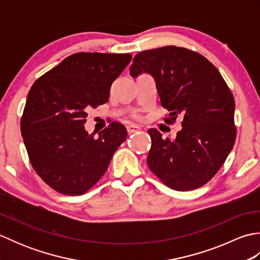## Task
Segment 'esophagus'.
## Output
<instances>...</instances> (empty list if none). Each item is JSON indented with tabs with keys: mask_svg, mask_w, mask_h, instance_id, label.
Instances as JSON below:
<instances>
[{
	"mask_svg": "<svg viewBox=\"0 0 260 260\" xmlns=\"http://www.w3.org/2000/svg\"><path fill=\"white\" fill-rule=\"evenodd\" d=\"M127 128V133H128L129 135L131 134H134V133H136V132H139V131H141V128L139 126H136V125H128L126 127Z\"/></svg>",
	"mask_w": 260,
	"mask_h": 260,
	"instance_id": "34e87169",
	"label": "esophagus"
}]
</instances>
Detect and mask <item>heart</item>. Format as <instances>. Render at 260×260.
<instances>
[{"instance_id":"1","label":"heart","mask_w":260,"mask_h":260,"mask_svg":"<svg viewBox=\"0 0 260 260\" xmlns=\"http://www.w3.org/2000/svg\"><path fill=\"white\" fill-rule=\"evenodd\" d=\"M133 117H134V118H139V117H140V114L137 113V112L134 113V114H133Z\"/></svg>"}]
</instances>
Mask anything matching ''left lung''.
I'll use <instances>...</instances> for the list:
<instances>
[{
    "label": "left lung",
    "instance_id": "left-lung-1",
    "mask_svg": "<svg viewBox=\"0 0 260 260\" xmlns=\"http://www.w3.org/2000/svg\"><path fill=\"white\" fill-rule=\"evenodd\" d=\"M129 73L151 74L156 81L164 121L182 118L176 137L164 139L148 129L152 145L147 165L163 183L176 191L204 185L222 167L233 150L237 128L235 99L218 69L202 54L168 46L139 52Z\"/></svg>",
    "mask_w": 260,
    "mask_h": 260
}]
</instances>
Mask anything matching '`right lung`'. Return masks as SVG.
I'll list each match as a JSON object with an SVG mask.
<instances>
[{"label":"right lung","instance_id":"right-lung-1","mask_svg":"<svg viewBox=\"0 0 260 260\" xmlns=\"http://www.w3.org/2000/svg\"><path fill=\"white\" fill-rule=\"evenodd\" d=\"M131 60L129 53H74L32 85L21 134L32 168L54 191H89L125 142L123 124L114 121L98 137L84 125L88 110L108 102L110 86Z\"/></svg>","mask_w":260,"mask_h":260}]
</instances>
